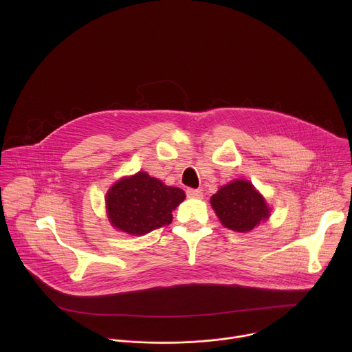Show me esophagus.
I'll use <instances>...</instances> for the list:
<instances>
[{
    "label": "esophagus",
    "instance_id": "1",
    "mask_svg": "<svg viewBox=\"0 0 352 352\" xmlns=\"http://www.w3.org/2000/svg\"><path fill=\"white\" fill-rule=\"evenodd\" d=\"M186 195L189 196V197H202L204 195H202V190H199V189H193V188H188L186 189Z\"/></svg>",
    "mask_w": 352,
    "mask_h": 352
}]
</instances>
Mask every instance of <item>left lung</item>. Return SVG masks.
Segmentation results:
<instances>
[{"mask_svg": "<svg viewBox=\"0 0 352 352\" xmlns=\"http://www.w3.org/2000/svg\"><path fill=\"white\" fill-rule=\"evenodd\" d=\"M210 204L221 224L230 230L248 232L270 216V210L262 195L254 185L236 179L219 189Z\"/></svg>", "mask_w": 352, "mask_h": 352, "instance_id": "8db88e82", "label": "left lung"}]
</instances>
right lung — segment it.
Wrapping results in <instances>:
<instances>
[{
	"instance_id": "right-lung-1",
	"label": "right lung",
	"mask_w": 352,
	"mask_h": 352,
	"mask_svg": "<svg viewBox=\"0 0 352 352\" xmlns=\"http://www.w3.org/2000/svg\"><path fill=\"white\" fill-rule=\"evenodd\" d=\"M185 199L179 188L167 186L146 173L122 178L107 196L110 223L128 234L143 235L173 221L171 212Z\"/></svg>"
}]
</instances>
